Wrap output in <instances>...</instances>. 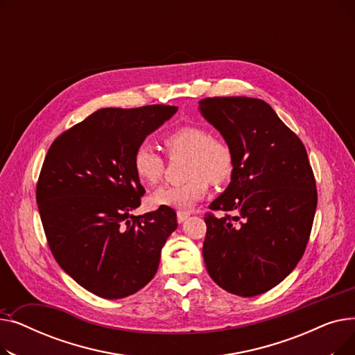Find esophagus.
<instances>
[{"label": "esophagus", "mask_w": 355, "mask_h": 355, "mask_svg": "<svg viewBox=\"0 0 355 355\" xmlns=\"http://www.w3.org/2000/svg\"><path fill=\"white\" fill-rule=\"evenodd\" d=\"M189 216H190V213H187V211H177V220H178V223L185 221V220H187Z\"/></svg>", "instance_id": "34e87169"}]
</instances>
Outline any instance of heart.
I'll return each instance as SVG.
<instances>
[{
    "mask_svg": "<svg viewBox=\"0 0 355 355\" xmlns=\"http://www.w3.org/2000/svg\"><path fill=\"white\" fill-rule=\"evenodd\" d=\"M165 151L170 157L187 155L184 165V182L166 185L151 197L154 206L178 210L191 209L207 194L210 182L220 185L227 182L234 173V153L230 144L197 123L182 125L162 138ZM132 170L138 180L148 187L157 185L165 170V162L159 153L141 144L132 155Z\"/></svg>",
    "mask_w": 355,
    "mask_h": 355,
    "instance_id": "obj_1",
    "label": "heart"
}]
</instances>
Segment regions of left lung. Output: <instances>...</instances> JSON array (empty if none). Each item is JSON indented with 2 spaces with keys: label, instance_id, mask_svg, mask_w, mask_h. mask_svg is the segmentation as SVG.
<instances>
[{
  "label": "left lung",
  "instance_id": "1",
  "mask_svg": "<svg viewBox=\"0 0 355 355\" xmlns=\"http://www.w3.org/2000/svg\"><path fill=\"white\" fill-rule=\"evenodd\" d=\"M200 110L234 153L229 187L209 206L227 216H204V262L220 288L256 296L281 284L304 256L318 202L312 166L302 141L265 101L206 98Z\"/></svg>",
  "mask_w": 355,
  "mask_h": 355
}]
</instances>
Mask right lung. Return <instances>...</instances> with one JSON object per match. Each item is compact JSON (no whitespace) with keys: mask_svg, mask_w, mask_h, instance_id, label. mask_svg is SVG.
Returning a JSON list of instances; mask_svg holds the SVG:
<instances>
[{"mask_svg":"<svg viewBox=\"0 0 355 355\" xmlns=\"http://www.w3.org/2000/svg\"><path fill=\"white\" fill-rule=\"evenodd\" d=\"M177 106L105 107L51 144L35 200L49 248L60 268L86 291L121 300L155 276L177 214L159 207L132 216L145 190L132 155Z\"/></svg>","mask_w":355,"mask_h":355,"instance_id":"1","label":"right lung"}]
</instances>
